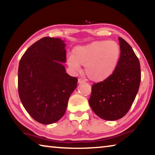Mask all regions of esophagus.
Returning <instances> with one entry per match:
<instances>
[{
	"instance_id": "34e87169",
	"label": "esophagus",
	"mask_w": 155,
	"mask_h": 155,
	"mask_svg": "<svg viewBox=\"0 0 155 155\" xmlns=\"http://www.w3.org/2000/svg\"><path fill=\"white\" fill-rule=\"evenodd\" d=\"M85 82V80H83V78H78V84H83Z\"/></svg>"
}]
</instances>
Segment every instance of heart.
Here are the masks:
<instances>
[{"label": "heart", "instance_id": "obj_1", "mask_svg": "<svg viewBox=\"0 0 155 155\" xmlns=\"http://www.w3.org/2000/svg\"><path fill=\"white\" fill-rule=\"evenodd\" d=\"M120 55L121 49L115 41H94L75 46L72 56L68 57L67 64L74 71H79L80 65H85V72L89 79L99 83L114 74Z\"/></svg>", "mask_w": 155, "mask_h": 155}]
</instances>
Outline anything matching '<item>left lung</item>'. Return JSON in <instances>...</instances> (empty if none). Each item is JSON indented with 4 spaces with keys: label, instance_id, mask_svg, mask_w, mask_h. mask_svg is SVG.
Segmentation results:
<instances>
[{
    "label": "left lung",
    "instance_id": "1",
    "mask_svg": "<svg viewBox=\"0 0 155 155\" xmlns=\"http://www.w3.org/2000/svg\"><path fill=\"white\" fill-rule=\"evenodd\" d=\"M121 55L117 66L107 80L91 88L89 104L101 118L114 121L127 114L135 101L141 81L140 64L131 46L119 38Z\"/></svg>",
    "mask_w": 155,
    "mask_h": 155
}]
</instances>
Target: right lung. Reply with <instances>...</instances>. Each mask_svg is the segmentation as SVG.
Listing matches in <instances>:
<instances>
[{
    "mask_svg": "<svg viewBox=\"0 0 155 155\" xmlns=\"http://www.w3.org/2000/svg\"><path fill=\"white\" fill-rule=\"evenodd\" d=\"M65 41L45 37L28 48L18 67V93L28 114L37 122L51 124L64 115L68 100L77 86L63 64Z\"/></svg>",
    "mask_w": 155,
    "mask_h": 155,
    "instance_id": "1",
    "label": "right lung"
}]
</instances>
